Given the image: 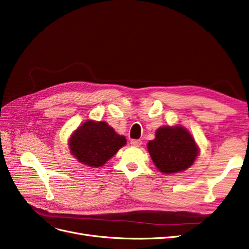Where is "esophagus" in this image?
<instances>
[{"label":"esophagus","mask_w":249,"mask_h":249,"mask_svg":"<svg viewBox=\"0 0 249 249\" xmlns=\"http://www.w3.org/2000/svg\"><path fill=\"white\" fill-rule=\"evenodd\" d=\"M130 143L133 146H140V145L142 144V140H139V139H132L131 142H130Z\"/></svg>","instance_id":"obj_1"}]
</instances>
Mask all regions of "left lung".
Listing matches in <instances>:
<instances>
[{"mask_svg":"<svg viewBox=\"0 0 249 249\" xmlns=\"http://www.w3.org/2000/svg\"><path fill=\"white\" fill-rule=\"evenodd\" d=\"M147 149L156 167L165 174L186 170L198 155L193 137L182 126L159 128L156 138L147 143Z\"/></svg>","mask_w":249,"mask_h":249,"instance_id":"left-lung-1","label":"left lung"}]
</instances>
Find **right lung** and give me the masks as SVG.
Listing matches in <instances>:
<instances>
[{
  "label": "right lung",
  "instance_id": "right-lung-1",
  "mask_svg": "<svg viewBox=\"0 0 249 249\" xmlns=\"http://www.w3.org/2000/svg\"><path fill=\"white\" fill-rule=\"evenodd\" d=\"M125 144L126 138L103 121H86L69 139L72 155L80 163L93 168L103 166Z\"/></svg>",
  "mask_w": 249,
  "mask_h": 249
}]
</instances>
